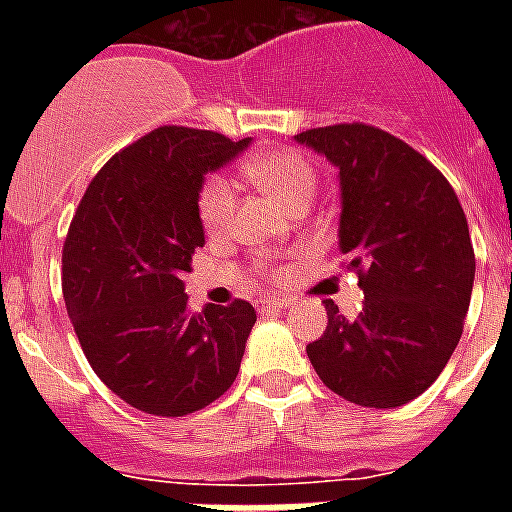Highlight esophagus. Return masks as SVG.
<instances>
[{"mask_svg":"<svg viewBox=\"0 0 512 512\" xmlns=\"http://www.w3.org/2000/svg\"><path fill=\"white\" fill-rule=\"evenodd\" d=\"M257 308H260V311H263V313L281 311V308H287V300H281V297H263Z\"/></svg>","mask_w":512,"mask_h":512,"instance_id":"34e87169","label":"esophagus"}]
</instances>
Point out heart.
I'll return each instance as SVG.
<instances>
[{"label": "heart", "mask_w": 512, "mask_h": 512, "mask_svg": "<svg viewBox=\"0 0 512 512\" xmlns=\"http://www.w3.org/2000/svg\"><path fill=\"white\" fill-rule=\"evenodd\" d=\"M244 172L260 188L273 193L281 204H292L297 199L311 196L316 188V170L295 148H273L244 162ZM199 217L209 233H220L231 225L236 209V191L223 175H209L199 188Z\"/></svg>", "instance_id": "b5f03b06"}]
</instances>
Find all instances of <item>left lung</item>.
<instances>
[{"mask_svg":"<svg viewBox=\"0 0 512 512\" xmlns=\"http://www.w3.org/2000/svg\"><path fill=\"white\" fill-rule=\"evenodd\" d=\"M295 140L340 170V252L364 289L356 319L324 300L327 332L308 358L350 404H409L444 372L470 305L476 255L460 199L420 151L369 124Z\"/></svg>","mask_w":512,"mask_h":512,"instance_id":"1","label":"left lung"}]
</instances>
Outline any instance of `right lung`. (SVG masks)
Segmentation results:
<instances>
[{
  "mask_svg": "<svg viewBox=\"0 0 512 512\" xmlns=\"http://www.w3.org/2000/svg\"><path fill=\"white\" fill-rule=\"evenodd\" d=\"M249 146L159 127L108 159L87 185L63 244V300L100 380L156 417L199 412L239 374L255 308L191 313L183 273L204 247L199 188Z\"/></svg>",
  "mask_w": 512,
  "mask_h": 512,
  "instance_id": "1",
  "label": "right lung"
}]
</instances>
